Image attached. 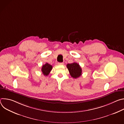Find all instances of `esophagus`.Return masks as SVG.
Instances as JSON below:
<instances>
[{
	"label": "esophagus",
	"instance_id": "1",
	"mask_svg": "<svg viewBox=\"0 0 124 124\" xmlns=\"http://www.w3.org/2000/svg\"><path fill=\"white\" fill-rule=\"evenodd\" d=\"M58 64L59 65H63L64 64L63 63H58Z\"/></svg>",
	"mask_w": 124,
	"mask_h": 124
}]
</instances>
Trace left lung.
<instances>
[{
    "mask_svg": "<svg viewBox=\"0 0 124 124\" xmlns=\"http://www.w3.org/2000/svg\"><path fill=\"white\" fill-rule=\"evenodd\" d=\"M67 67L70 76L74 78H77L82 75V69L77 63L74 62L71 64H68Z\"/></svg>",
    "mask_w": 124,
    "mask_h": 124,
    "instance_id": "left-lung-1",
    "label": "left lung"
}]
</instances>
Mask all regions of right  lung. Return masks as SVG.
<instances>
[{
    "instance_id": "right-lung-1",
    "label": "right lung",
    "mask_w": 124,
    "mask_h": 124,
    "mask_svg": "<svg viewBox=\"0 0 124 124\" xmlns=\"http://www.w3.org/2000/svg\"><path fill=\"white\" fill-rule=\"evenodd\" d=\"M52 66L47 63H46L45 65H43L42 67V72L43 75L45 76H47L49 75L52 70Z\"/></svg>"
}]
</instances>
